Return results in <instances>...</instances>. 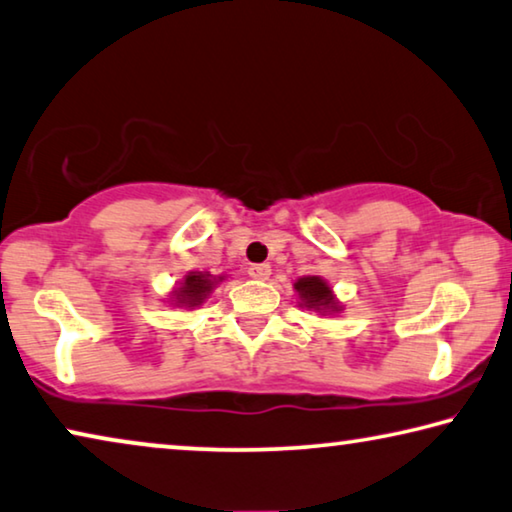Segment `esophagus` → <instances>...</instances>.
Wrapping results in <instances>:
<instances>
[{
    "instance_id": "esophagus-1",
    "label": "esophagus",
    "mask_w": 512,
    "mask_h": 512,
    "mask_svg": "<svg viewBox=\"0 0 512 512\" xmlns=\"http://www.w3.org/2000/svg\"><path fill=\"white\" fill-rule=\"evenodd\" d=\"M270 265L267 263H258V265H251L249 267V277L256 279V281H267L270 279Z\"/></svg>"
}]
</instances>
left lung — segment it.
Masks as SVG:
<instances>
[{
    "instance_id": "8db88e82",
    "label": "left lung",
    "mask_w": 512,
    "mask_h": 512,
    "mask_svg": "<svg viewBox=\"0 0 512 512\" xmlns=\"http://www.w3.org/2000/svg\"><path fill=\"white\" fill-rule=\"evenodd\" d=\"M300 306L309 311H318L322 316H332V313L343 311V304L336 300L334 290L322 277H300L293 283Z\"/></svg>"
}]
</instances>
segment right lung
Wrapping results in <instances>:
<instances>
[{"label": "right lung", "mask_w": 512, "mask_h": 512, "mask_svg": "<svg viewBox=\"0 0 512 512\" xmlns=\"http://www.w3.org/2000/svg\"><path fill=\"white\" fill-rule=\"evenodd\" d=\"M219 281H224V277H212L210 272H187L185 279L171 290L169 302L183 306V309H194V306L206 302V297H210Z\"/></svg>", "instance_id": "1"}]
</instances>
